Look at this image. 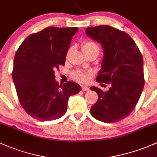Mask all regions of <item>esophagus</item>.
Instances as JSON below:
<instances>
[{
    "mask_svg": "<svg viewBox=\"0 0 157 157\" xmlns=\"http://www.w3.org/2000/svg\"><path fill=\"white\" fill-rule=\"evenodd\" d=\"M89 90H90V88L87 86H82V90H84V91H89Z\"/></svg>",
    "mask_w": 157,
    "mask_h": 157,
    "instance_id": "1",
    "label": "esophagus"
}]
</instances>
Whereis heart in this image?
I'll return each instance as SVG.
<instances>
[{
  "label": "heart",
  "mask_w": 157,
  "mask_h": 157,
  "mask_svg": "<svg viewBox=\"0 0 157 157\" xmlns=\"http://www.w3.org/2000/svg\"><path fill=\"white\" fill-rule=\"evenodd\" d=\"M82 51H83L85 55L91 52H99V45L93 41H85L82 43ZM71 52V49H70L67 53V55H69ZM90 76H91V72H83L80 70H76L72 73V77L76 79L78 82H82V83H86L89 81Z\"/></svg>",
  "instance_id": "1"
}]
</instances>
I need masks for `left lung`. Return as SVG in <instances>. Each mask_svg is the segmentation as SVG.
Listing matches in <instances>:
<instances>
[{
  "instance_id": "left-lung-1",
  "label": "left lung",
  "mask_w": 157,
  "mask_h": 157,
  "mask_svg": "<svg viewBox=\"0 0 157 157\" xmlns=\"http://www.w3.org/2000/svg\"><path fill=\"white\" fill-rule=\"evenodd\" d=\"M85 33L100 43L104 51L96 80L111 84L105 92L97 87H90L98 94L90 114L102 122H117L132 112L141 97L144 85L142 55L129 35L113 27L88 28Z\"/></svg>"
}]
</instances>
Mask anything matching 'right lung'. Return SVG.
Here are the masks:
<instances>
[{
    "instance_id": "1",
    "label": "right lung",
    "mask_w": 157,
    "mask_h": 157,
    "mask_svg": "<svg viewBox=\"0 0 157 157\" xmlns=\"http://www.w3.org/2000/svg\"><path fill=\"white\" fill-rule=\"evenodd\" d=\"M78 30L48 27L29 35L18 48L12 76L20 104L33 118H60L67 112L70 96L82 90L74 82L59 85L55 79V70L65 64L70 42Z\"/></svg>"
}]
</instances>
